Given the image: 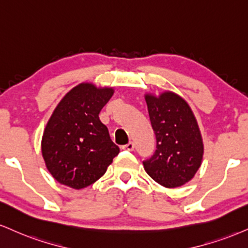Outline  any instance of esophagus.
I'll return each mask as SVG.
<instances>
[{
  "instance_id": "34e87169",
  "label": "esophagus",
  "mask_w": 248,
  "mask_h": 248,
  "mask_svg": "<svg viewBox=\"0 0 248 248\" xmlns=\"http://www.w3.org/2000/svg\"><path fill=\"white\" fill-rule=\"evenodd\" d=\"M134 148H135V144H134L133 142L127 143L126 145H124V147H122V149H124V150H128V151H133Z\"/></svg>"
}]
</instances>
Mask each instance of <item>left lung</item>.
Returning a JSON list of instances; mask_svg holds the SVG:
<instances>
[{
	"mask_svg": "<svg viewBox=\"0 0 248 248\" xmlns=\"http://www.w3.org/2000/svg\"><path fill=\"white\" fill-rule=\"evenodd\" d=\"M156 151L143 162L144 170L158 184L174 188L188 183L203 157V142L188 104L180 95L164 92L145 95Z\"/></svg>",
	"mask_w": 248,
	"mask_h": 248,
	"instance_id": "obj_1",
	"label": "left lung"
}]
</instances>
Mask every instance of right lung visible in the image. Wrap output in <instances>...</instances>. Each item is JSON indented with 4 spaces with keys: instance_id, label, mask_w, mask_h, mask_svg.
<instances>
[{
    "instance_id": "obj_1",
    "label": "right lung",
    "mask_w": 248,
    "mask_h": 248,
    "mask_svg": "<svg viewBox=\"0 0 248 248\" xmlns=\"http://www.w3.org/2000/svg\"><path fill=\"white\" fill-rule=\"evenodd\" d=\"M112 88L82 83L64 95L45 128L41 153L56 181L80 189L103 177L120 149L112 142L99 112Z\"/></svg>"
}]
</instances>
